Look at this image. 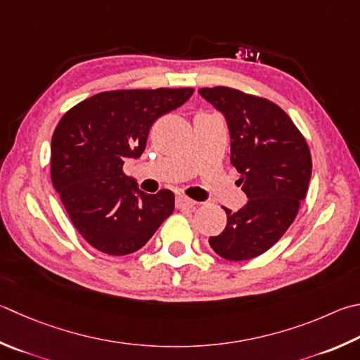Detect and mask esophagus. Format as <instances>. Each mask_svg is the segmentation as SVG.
<instances>
[{
    "instance_id": "esophagus-1",
    "label": "esophagus",
    "mask_w": 360,
    "mask_h": 360,
    "mask_svg": "<svg viewBox=\"0 0 360 360\" xmlns=\"http://www.w3.org/2000/svg\"><path fill=\"white\" fill-rule=\"evenodd\" d=\"M195 206V201L184 197V195H179V197H176V207L178 209H191Z\"/></svg>"
}]
</instances>
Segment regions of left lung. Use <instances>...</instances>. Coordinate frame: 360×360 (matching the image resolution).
<instances>
[{
    "label": "left lung",
    "instance_id": "1",
    "mask_svg": "<svg viewBox=\"0 0 360 360\" xmlns=\"http://www.w3.org/2000/svg\"><path fill=\"white\" fill-rule=\"evenodd\" d=\"M198 93L224 113L231 136V163L247 205L226 212V226L209 238L230 261L252 259L277 243L296 219L309 191L311 155L291 117L264 97L215 86Z\"/></svg>",
    "mask_w": 360,
    "mask_h": 360
}]
</instances>
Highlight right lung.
Here are the masks:
<instances>
[{
  "label": "right lung",
  "mask_w": 360,
  "mask_h": 360,
  "mask_svg": "<svg viewBox=\"0 0 360 360\" xmlns=\"http://www.w3.org/2000/svg\"><path fill=\"white\" fill-rule=\"evenodd\" d=\"M192 94L193 88L105 91L58 122L51 182L77 231L99 252L121 257L140 250L172 215L173 192H141L122 165L145 151L153 124Z\"/></svg>",
  "instance_id": "obj_1"
}]
</instances>
